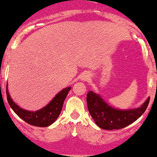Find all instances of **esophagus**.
I'll use <instances>...</instances> for the list:
<instances>
[{"label":"esophagus","instance_id":"obj_1","mask_svg":"<svg viewBox=\"0 0 157 157\" xmlns=\"http://www.w3.org/2000/svg\"><path fill=\"white\" fill-rule=\"evenodd\" d=\"M90 73H88V72H84L82 75V76H81V80H82V81H84V82L88 81V80L90 79Z\"/></svg>","mask_w":157,"mask_h":157}]
</instances>
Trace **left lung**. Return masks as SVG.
Returning <instances> with one entry per match:
<instances>
[{
  "label": "left lung",
  "instance_id": "left-lung-1",
  "mask_svg": "<svg viewBox=\"0 0 157 157\" xmlns=\"http://www.w3.org/2000/svg\"><path fill=\"white\" fill-rule=\"evenodd\" d=\"M86 100L89 112L96 124L105 130H114L127 127L139 118L147 108L149 97L139 107L125 110L111 107L93 91L88 92Z\"/></svg>",
  "mask_w": 157,
  "mask_h": 157
}]
</instances>
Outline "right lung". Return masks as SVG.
<instances>
[{
	"mask_svg": "<svg viewBox=\"0 0 157 157\" xmlns=\"http://www.w3.org/2000/svg\"><path fill=\"white\" fill-rule=\"evenodd\" d=\"M71 89V87H66L63 89L45 107L36 111L25 110L15 103L9 94L8 84L6 88V94L10 107L20 118L31 125L37 126V127H47L52 124L59 117L64 100Z\"/></svg>",
	"mask_w": 157,
	"mask_h": 157,
	"instance_id": "obj_1",
	"label": "right lung"
}]
</instances>
